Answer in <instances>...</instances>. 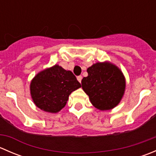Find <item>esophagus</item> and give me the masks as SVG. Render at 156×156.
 Segmentation results:
<instances>
[{
    "label": "esophagus",
    "mask_w": 156,
    "mask_h": 156,
    "mask_svg": "<svg viewBox=\"0 0 156 156\" xmlns=\"http://www.w3.org/2000/svg\"><path fill=\"white\" fill-rule=\"evenodd\" d=\"M77 80H78V81H79L80 83H81V80H82V76H81V75H80V76H78V77H77Z\"/></svg>",
    "instance_id": "34e87169"
}]
</instances>
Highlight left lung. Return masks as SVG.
<instances>
[{
  "label": "left lung",
  "mask_w": 156,
  "mask_h": 156,
  "mask_svg": "<svg viewBox=\"0 0 156 156\" xmlns=\"http://www.w3.org/2000/svg\"><path fill=\"white\" fill-rule=\"evenodd\" d=\"M87 77L81 80L82 89L93 106L101 111L112 109L125 94L126 79L120 69L108 61L87 68Z\"/></svg>",
  "instance_id": "1"
}]
</instances>
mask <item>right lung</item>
I'll use <instances>...</instances> for the list:
<instances>
[{"label": "right lung", "instance_id": "add662e5", "mask_svg": "<svg viewBox=\"0 0 156 156\" xmlns=\"http://www.w3.org/2000/svg\"><path fill=\"white\" fill-rule=\"evenodd\" d=\"M81 84L71 71L54 65L39 72L30 83V94L34 105L50 113H57L65 107L72 92Z\"/></svg>", "mask_w": 156, "mask_h": 156}]
</instances>
